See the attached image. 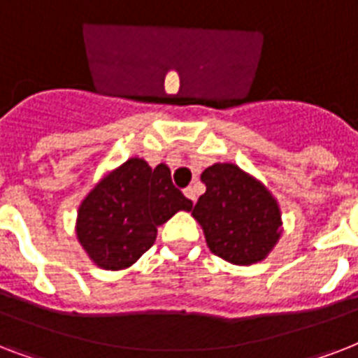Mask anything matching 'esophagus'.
<instances>
[{
    "label": "esophagus",
    "instance_id": "1",
    "mask_svg": "<svg viewBox=\"0 0 358 358\" xmlns=\"http://www.w3.org/2000/svg\"><path fill=\"white\" fill-rule=\"evenodd\" d=\"M184 195L187 196V199H189L191 202L196 201V191H195V187H191V185H189V187H185Z\"/></svg>",
    "mask_w": 358,
    "mask_h": 358
}]
</instances>
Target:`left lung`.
<instances>
[{
	"label": "left lung",
	"mask_w": 358,
	"mask_h": 358,
	"mask_svg": "<svg viewBox=\"0 0 358 358\" xmlns=\"http://www.w3.org/2000/svg\"><path fill=\"white\" fill-rule=\"evenodd\" d=\"M201 180L206 193L191 215L201 223L210 250L236 266L264 260L282 232L275 196L234 163H213Z\"/></svg>",
	"instance_id": "left-lung-1"
}]
</instances>
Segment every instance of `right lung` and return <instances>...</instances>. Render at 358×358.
Returning <instances> with one entry per match:
<instances>
[{
  "mask_svg": "<svg viewBox=\"0 0 358 358\" xmlns=\"http://www.w3.org/2000/svg\"><path fill=\"white\" fill-rule=\"evenodd\" d=\"M193 202L176 189L171 169H152L131 157L103 176L78 210L76 234L94 264L119 271L139 260L156 241L157 227Z\"/></svg>",
  "mask_w": 358,
  "mask_h": 358,
  "instance_id": "add662e5",
  "label": "right lung"
}]
</instances>
